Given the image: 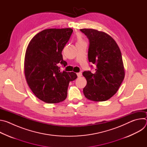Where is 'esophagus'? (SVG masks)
<instances>
[{
    "label": "esophagus",
    "instance_id": "obj_1",
    "mask_svg": "<svg viewBox=\"0 0 147 147\" xmlns=\"http://www.w3.org/2000/svg\"><path fill=\"white\" fill-rule=\"evenodd\" d=\"M77 76H78V77H80L81 76H82V73H81V72L77 73Z\"/></svg>",
    "mask_w": 147,
    "mask_h": 147
}]
</instances>
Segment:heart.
Segmentation results:
<instances>
[{"instance_id":"b5f03b06","label":"heart","mask_w":147,"mask_h":147,"mask_svg":"<svg viewBox=\"0 0 147 147\" xmlns=\"http://www.w3.org/2000/svg\"><path fill=\"white\" fill-rule=\"evenodd\" d=\"M82 40L81 36L80 35H78L77 37V42H82Z\"/></svg>"}]
</instances>
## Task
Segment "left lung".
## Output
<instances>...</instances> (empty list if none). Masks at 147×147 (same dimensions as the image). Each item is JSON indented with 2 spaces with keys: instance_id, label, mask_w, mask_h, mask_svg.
<instances>
[{
  "instance_id": "8db88e82",
  "label": "left lung",
  "mask_w": 147,
  "mask_h": 147,
  "mask_svg": "<svg viewBox=\"0 0 147 147\" xmlns=\"http://www.w3.org/2000/svg\"><path fill=\"white\" fill-rule=\"evenodd\" d=\"M80 31L90 42L88 60L96 65L94 73H82L87 80L84 94L93 101L107 100L116 93L124 78L120 50L116 41L105 32L89 28Z\"/></svg>"
}]
</instances>
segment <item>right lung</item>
<instances>
[{
    "label": "right lung",
    "mask_w": 147,
    "mask_h": 147,
    "mask_svg": "<svg viewBox=\"0 0 147 147\" xmlns=\"http://www.w3.org/2000/svg\"><path fill=\"white\" fill-rule=\"evenodd\" d=\"M73 30L50 28L38 33L26 50L24 74L28 86L39 99L48 103L63 101L70 81L76 80L74 72H61L58 64L65 67L61 52Z\"/></svg>",
    "instance_id": "1"
}]
</instances>
